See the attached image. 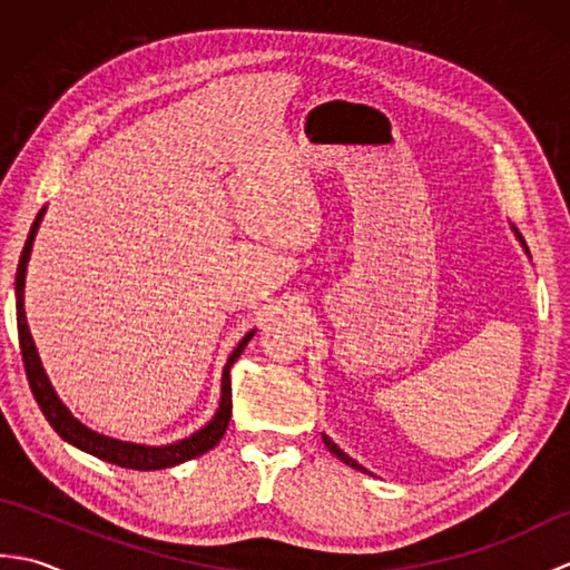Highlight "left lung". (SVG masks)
I'll return each mask as SVG.
<instances>
[{
    "mask_svg": "<svg viewBox=\"0 0 570 570\" xmlns=\"http://www.w3.org/2000/svg\"><path fill=\"white\" fill-rule=\"evenodd\" d=\"M519 239H522V235H519ZM522 245H524V239H522ZM524 247H527V245H524ZM527 252H529V249H527ZM323 443H325V445H328V451H331V453H333L335 458H341L345 465H350V468H355V470H362V472H365V468H362V465H357V463H355V460H353V458H350V455H345V453L341 451V448H337V445H335V443H333V441H331V439H328V435H325V433H323Z\"/></svg>",
    "mask_w": 570,
    "mask_h": 570,
    "instance_id": "left-lung-1",
    "label": "left lung"
}]
</instances>
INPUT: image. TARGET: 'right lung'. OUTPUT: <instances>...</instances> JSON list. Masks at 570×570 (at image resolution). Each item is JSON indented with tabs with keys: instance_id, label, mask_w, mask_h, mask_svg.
Returning a JSON list of instances; mask_svg holds the SVG:
<instances>
[{
	"instance_id": "add662e5",
	"label": "right lung",
	"mask_w": 570,
	"mask_h": 570,
	"mask_svg": "<svg viewBox=\"0 0 570 570\" xmlns=\"http://www.w3.org/2000/svg\"><path fill=\"white\" fill-rule=\"evenodd\" d=\"M43 217V210L36 215V220L31 225V233L27 237V245L21 249L19 266H17V328H19V347H21V360H23V370H27V380L31 386V394L36 399V404L43 411L46 421L51 423L53 431L60 435V439L68 441L70 445L80 448V451L90 453L100 460H107V463L119 465V468H129V470H161V468H174L178 463H186L190 458H198L203 453H208L213 445L220 443V439L227 431L229 416H233V384H229V367L235 365V360L242 355V350L252 341V333L242 337V343L233 350L229 355L225 372H223V399H220V409L213 416L208 426L196 431L188 439L171 443V445H137V443H125L117 439H107L102 433H95L88 426H82L78 419H72L70 411L60 404V399L56 396L51 382H48L46 372L41 367V360L36 355V347L31 341L27 316H23V278H27V262L31 254V245L36 237V229H39V223Z\"/></svg>"
}]
</instances>
